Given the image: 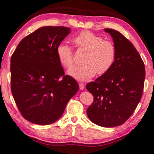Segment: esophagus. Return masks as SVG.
Segmentation results:
<instances>
[{
    "label": "esophagus",
    "instance_id": "34e87169",
    "mask_svg": "<svg viewBox=\"0 0 154 154\" xmlns=\"http://www.w3.org/2000/svg\"><path fill=\"white\" fill-rule=\"evenodd\" d=\"M79 85L80 90H83V89H84V88H85V85L83 84V83H79Z\"/></svg>",
    "mask_w": 154,
    "mask_h": 154
}]
</instances>
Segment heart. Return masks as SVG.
<instances>
[{
    "label": "heart",
    "instance_id": "1",
    "mask_svg": "<svg viewBox=\"0 0 154 154\" xmlns=\"http://www.w3.org/2000/svg\"><path fill=\"white\" fill-rule=\"evenodd\" d=\"M72 43L79 48L87 50L83 62L84 64L75 66L68 73L82 81L93 77L97 72L103 75L107 72L116 58V48L109 41L103 40L101 36L89 31H83L72 38ZM57 56L62 66L70 69L73 65V54L72 49L66 44H60L56 49Z\"/></svg>",
    "mask_w": 154,
    "mask_h": 154
}]
</instances>
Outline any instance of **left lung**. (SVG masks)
<instances>
[{"label":"left lung","instance_id":"1","mask_svg":"<svg viewBox=\"0 0 154 154\" xmlns=\"http://www.w3.org/2000/svg\"><path fill=\"white\" fill-rule=\"evenodd\" d=\"M105 31L113 38L116 58L107 72L86 85L94 96L87 115L93 123L111 128L123 124L137 108L143 94L145 69L130 41L117 30Z\"/></svg>","mask_w":154,"mask_h":154}]
</instances>
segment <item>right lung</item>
Masks as SVG:
<instances>
[{"instance_id":"obj_1","label":"right lung","mask_w":154,"mask_h":154,"mask_svg":"<svg viewBox=\"0 0 154 154\" xmlns=\"http://www.w3.org/2000/svg\"><path fill=\"white\" fill-rule=\"evenodd\" d=\"M71 29L43 26L20 41L11 58V89L22 116L32 123L48 125L60 118L79 90L64 69L56 49Z\"/></svg>"}]
</instances>
